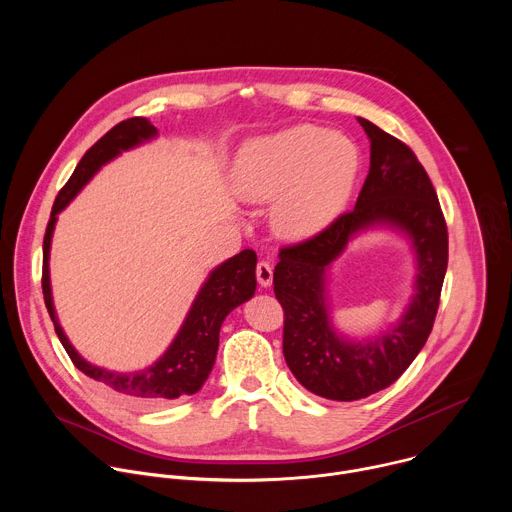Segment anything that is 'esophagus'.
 <instances>
[{
  "instance_id": "1",
  "label": "esophagus",
  "mask_w": 512,
  "mask_h": 512,
  "mask_svg": "<svg viewBox=\"0 0 512 512\" xmlns=\"http://www.w3.org/2000/svg\"><path fill=\"white\" fill-rule=\"evenodd\" d=\"M255 273H257L259 285H263V287L271 285V281H273V267L267 261H259L257 267H255Z\"/></svg>"
}]
</instances>
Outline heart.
Listing matches in <instances>:
<instances>
[{
	"mask_svg": "<svg viewBox=\"0 0 512 512\" xmlns=\"http://www.w3.org/2000/svg\"><path fill=\"white\" fill-rule=\"evenodd\" d=\"M358 164L352 139L300 123L247 141L235 160L233 186L247 202L275 200V231L287 239H306L344 210Z\"/></svg>",
	"mask_w": 512,
	"mask_h": 512,
	"instance_id": "heart-1",
	"label": "heart"
}]
</instances>
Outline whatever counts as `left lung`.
<instances>
[{"instance_id": "obj_1", "label": "left lung", "mask_w": 512, "mask_h": 512, "mask_svg": "<svg viewBox=\"0 0 512 512\" xmlns=\"http://www.w3.org/2000/svg\"><path fill=\"white\" fill-rule=\"evenodd\" d=\"M371 139V168L350 212L308 241L279 251L273 291L283 308V356L312 393L356 401L395 383L433 328L448 269V227L433 184L401 139L358 117ZM393 226L412 241L416 294L402 320L373 341L335 334L325 302V271L360 230Z\"/></svg>"}]
</instances>
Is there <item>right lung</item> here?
<instances>
[{"label":"right lung","mask_w":512,"mask_h":512,"mask_svg":"<svg viewBox=\"0 0 512 512\" xmlns=\"http://www.w3.org/2000/svg\"><path fill=\"white\" fill-rule=\"evenodd\" d=\"M156 135H158V129L148 119L131 117L117 123L93 145V148H89L54 200L50 221L44 235V245H42L44 304L54 324L56 336L60 338L72 364H75V367L83 371L87 377L103 383L121 399L139 403V405H160V403L178 399L182 395H194L196 391H200V387L204 385V381L212 371V364L218 350V332H221L225 318L237 306L253 298L255 285H257V279H255L257 255L251 249L241 251L239 255L231 257L229 261L212 269L208 279L200 287L198 296L180 332L170 344V348L152 364V367L143 371L113 373V371L95 367V364L87 362L75 348H72V344L68 342L66 334L58 324L54 302H52V291H50L48 259H50V243H52L56 216L72 198L81 192V188L99 172L101 166L117 158L121 152L131 150L135 145L148 139H154Z\"/></svg>","instance_id":"1"}]
</instances>
